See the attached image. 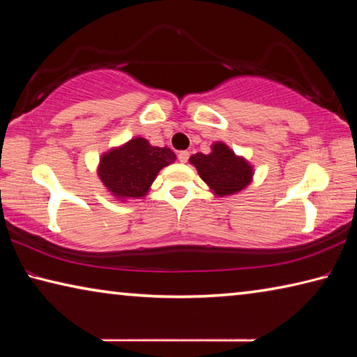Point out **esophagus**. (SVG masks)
I'll list each match as a JSON object with an SVG mask.
<instances>
[{"mask_svg": "<svg viewBox=\"0 0 357 357\" xmlns=\"http://www.w3.org/2000/svg\"><path fill=\"white\" fill-rule=\"evenodd\" d=\"M189 151H181V153L178 154V159H179V162H183V164H185L187 160H189Z\"/></svg>", "mask_w": 357, "mask_h": 357, "instance_id": "1", "label": "esophagus"}]
</instances>
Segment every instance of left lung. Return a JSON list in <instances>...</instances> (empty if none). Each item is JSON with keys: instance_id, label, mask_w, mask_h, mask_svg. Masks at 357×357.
<instances>
[{"instance_id": "8db88e82", "label": "left lung", "mask_w": 357, "mask_h": 357, "mask_svg": "<svg viewBox=\"0 0 357 357\" xmlns=\"http://www.w3.org/2000/svg\"><path fill=\"white\" fill-rule=\"evenodd\" d=\"M190 164L215 197H229L243 192L253 179V165L238 155L223 142H215L209 154L190 155Z\"/></svg>"}]
</instances>
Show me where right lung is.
Masks as SVG:
<instances>
[{"mask_svg":"<svg viewBox=\"0 0 357 357\" xmlns=\"http://www.w3.org/2000/svg\"><path fill=\"white\" fill-rule=\"evenodd\" d=\"M176 160L170 148L153 146L146 138L135 137L100 155L98 176L118 202L148 195L162 168Z\"/></svg>","mask_w":357,"mask_h":357,"instance_id":"1","label":"right lung"}]
</instances>
